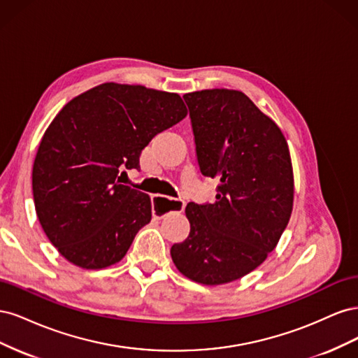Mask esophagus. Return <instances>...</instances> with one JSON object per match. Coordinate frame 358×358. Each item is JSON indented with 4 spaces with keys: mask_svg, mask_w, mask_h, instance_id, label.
Here are the masks:
<instances>
[{
    "mask_svg": "<svg viewBox=\"0 0 358 358\" xmlns=\"http://www.w3.org/2000/svg\"><path fill=\"white\" fill-rule=\"evenodd\" d=\"M183 208H185V201L180 199H169L166 196H161V194L152 196V212L158 220L164 218L170 212L183 210Z\"/></svg>",
    "mask_w": 358,
    "mask_h": 358,
    "instance_id": "esophagus-1",
    "label": "esophagus"
}]
</instances>
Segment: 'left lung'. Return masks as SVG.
I'll use <instances>...</instances> for the list:
<instances>
[{
	"label": "left lung",
	"instance_id": "8db88e82",
	"mask_svg": "<svg viewBox=\"0 0 358 358\" xmlns=\"http://www.w3.org/2000/svg\"><path fill=\"white\" fill-rule=\"evenodd\" d=\"M201 175L216 179V200L187 204L189 236L170 249L179 272L222 285L252 272L288 225L294 178L279 127L234 90L183 95Z\"/></svg>",
	"mask_w": 358,
	"mask_h": 358
}]
</instances>
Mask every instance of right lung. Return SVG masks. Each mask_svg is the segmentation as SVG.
<instances>
[{"mask_svg":"<svg viewBox=\"0 0 358 358\" xmlns=\"http://www.w3.org/2000/svg\"><path fill=\"white\" fill-rule=\"evenodd\" d=\"M187 113L178 94L113 82L62 107L40 142L32 194L41 229L64 258L91 270L121 262L152 218L148 194L121 183L124 169L138 170L150 140Z\"/></svg>","mask_w":358,"mask_h":358,"instance_id":"add662e5","label":"right lung"}]
</instances>
